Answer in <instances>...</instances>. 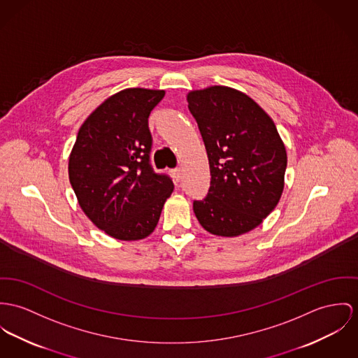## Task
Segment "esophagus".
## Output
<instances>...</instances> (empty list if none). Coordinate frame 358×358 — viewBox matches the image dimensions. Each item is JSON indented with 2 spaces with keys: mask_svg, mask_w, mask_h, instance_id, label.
Masks as SVG:
<instances>
[{
  "mask_svg": "<svg viewBox=\"0 0 358 358\" xmlns=\"http://www.w3.org/2000/svg\"><path fill=\"white\" fill-rule=\"evenodd\" d=\"M173 176H174V178H176L177 181H180V180H181V177H182V170H181L180 167L174 169V170H173Z\"/></svg>",
  "mask_w": 358,
  "mask_h": 358,
  "instance_id": "34e87169",
  "label": "esophagus"
}]
</instances>
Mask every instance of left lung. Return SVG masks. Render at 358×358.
<instances>
[{"label":"left lung","mask_w":358,"mask_h":358,"mask_svg":"<svg viewBox=\"0 0 358 358\" xmlns=\"http://www.w3.org/2000/svg\"><path fill=\"white\" fill-rule=\"evenodd\" d=\"M187 99L211 173L207 196L193 200L194 215L211 234H244L270 215L283 192V141L270 115L234 88L196 90Z\"/></svg>","instance_id":"8db88e82"}]
</instances>
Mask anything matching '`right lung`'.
<instances>
[{"mask_svg":"<svg viewBox=\"0 0 358 358\" xmlns=\"http://www.w3.org/2000/svg\"><path fill=\"white\" fill-rule=\"evenodd\" d=\"M164 96V90L147 88L111 95L83 122L72 148L68 170L79 204L113 238L150 236L173 192L171 178L150 164L148 117Z\"/></svg>","mask_w":358,"mask_h":358,"instance_id":"obj_1","label":"right lung"}]
</instances>
